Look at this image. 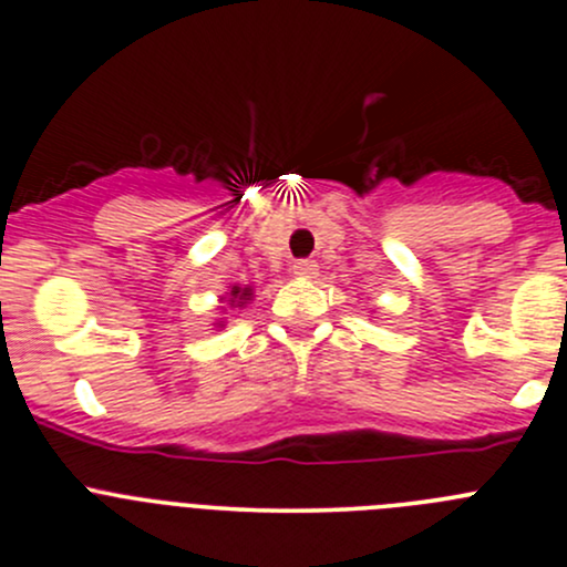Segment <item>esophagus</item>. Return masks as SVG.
<instances>
[{
  "mask_svg": "<svg viewBox=\"0 0 567 567\" xmlns=\"http://www.w3.org/2000/svg\"><path fill=\"white\" fill-rule=\"evenodd\" d=\"M291 272H295L297 278H316L319 276V265H316L313 259H297L295 265H291Z\"/></svg>",
  "mask_w": 567,
  "mask_h": 567,
  "instance_id": "1",
  "label": "esophagus"
}]
</instances>
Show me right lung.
Instances as JSON below:
<instances>
[{
  "mask_svg": "<svg viewBox=\"0 0 567 567\" xmlns=\"http://www.w3.org/2000/svg\"><path fill=\"white\" fill-rule=\"evenodd\" d=\"M254 286H229L227 295L221 297V302H227V308H243L246 302H251ZM227 308H221V313ZM216 327H224V321H216Z\"/></svg>",
  "mask_w": 567,
  "mask_h": 567,
  "instance_id": "add662e5",
  "label": "right lung"
}]
</instances>
